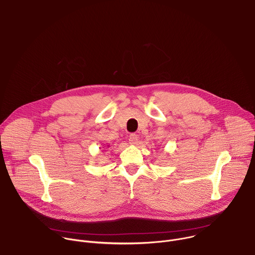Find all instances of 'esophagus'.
Wrapping results in <instances>:
<instances>
[{"mask_svg":"<svg viewBox=\"0 0 255 255\" xmlns=\"http://www.w3.org/2000/svg\"><path fill=\"white\" fill-rule=\"evenodd\" d=\"M129 142H130V144H133V145L136 144L138 142V136L136 134H131L129 136Z\"/></svg>","mask_w":255,"mask_h":255,"instance_id":"esophagus-1","label":"esophagus"}]
</instances>
